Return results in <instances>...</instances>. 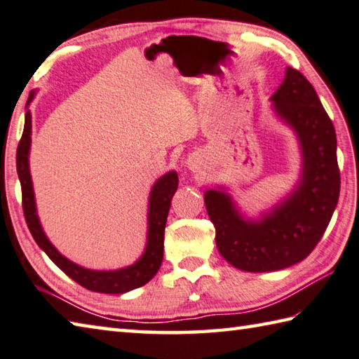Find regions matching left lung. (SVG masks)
<instances>
[{
  "instance_id": "obj_1",
  "label": "left lung",
  "mask_w": 359,
  "mask_h": 359,
  "mask_svg": "<svg viewBox=\"0 0 359 359\" xmlns=\"http://www.w3.org/2000/svg\"><path fill=\"white\" fill-rule=\"evenodd\" d=\"M271 102L302 149L295 190L259 219L245 218L223 188L204 194L219 254L251 273L283 270L308 257L327 231L341 190L334 126L312 84L287 67Z\"/></svg>"
}]
</instances>
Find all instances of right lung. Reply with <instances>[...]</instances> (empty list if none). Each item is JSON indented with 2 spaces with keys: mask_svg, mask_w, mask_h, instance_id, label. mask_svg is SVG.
<instances>
[{
  "mask_svg": "<svg viewBox=\"0 0 359 359\" xmlns=\"http://www.w3.org/2000/svg\"><path fill=\"white\" fill-rule=\"evenodd\" d=\"M34 97V93L29 94L28 103ZM29 147H31V113L26 109L25 116V128L22 140L18 142L17 149V174L22 185V199H23V213L26 224L31 232L32 238L41 246V250L53 260L56 266L66 273L75 283L83 285L84 289L99 292V293H126L141 285L147 284L157 275V271L163 260V240H165V226L171 207V199L179 185V177L175 171H169L168 174L155 182L149 196V231H147V243L142 256L136 260L133 265L119 270H89L72 262L67 257L51 245L50 240L45 236L37 217L34 190H32V180L29 174Z\"/></svg>",
  "mask_w": 359,
  "mask_h": 359,
  "instance_id": "1",
  "label": "right lung"
}]
</instances>
